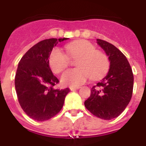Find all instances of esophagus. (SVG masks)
<instances>
[{
    "label": "esophagus",
    "mask_w": 146,
    "mask_h": 146,
    "mask_svg": "<svg viewBox=\"0 0 146 146\" xmlns=\"http://www.w3.org/2000/svg\"><path fill=\"white\" fill-rule=\"evenodd\" d=\"M80 88V86H70V89L71 91H74L76 89H79Z\"/></svg>",
    "instance_id": "obj_1"
}]
</instances>
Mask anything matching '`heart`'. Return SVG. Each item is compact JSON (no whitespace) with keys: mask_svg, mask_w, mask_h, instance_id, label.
<instances>
[{"mask_svg":"<svg viewBox=\"0 0 146 146\" xmlns=\"http://www.w3.org/2000/svg\"><path fill=\"white\" fill-rule=\"evenodd\" d=\"M72 57H79L76 65L78 68L66 71L61 76L64 86H77L84 83L89 77L98 79L106 73L109 66L108 57L104 52L96 50V47L86 40H79L65 46ZM48 63L54 73L63 72L69 65L67 56L58 48H54L49 55Z\"/></svg>","mask_w":146,"mask_h":146,"instance_id":"1","label":"heart"}]
</instances>
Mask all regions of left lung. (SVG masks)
<instances>
[{"mask_svg":"<svg viewBox=\"0 0 146 146\" xmlns=\"http://www.w3.org/2000/svg\"><path fill=\"white\" fill-rule=\"evenodd\" d=\"M110 61L108 74L91 89L85 106L93 115L111 120L120 115L130 102L133 89V74L127 57L111 43L97 39Z\"/></svg>","mask_w":146,"mask_h":146,"instance_id":"1","label":"left lung"}]
</instances>
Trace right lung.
Listing matches in <instances>:
<instances>
[{"label":"right lung","mask_w":146,"mask_h":146,"mask_svg":"<svg viewBox=\"0 0 146 146\" xmlns=\"http://www.w3.org/2000/svg\"><path fill=\"white\" fill-rule=\"evenodd\" d=\"M64 38H48L33 46L20 60L15 76L18 101L24 112L37 121L48 120L62 109L70 89H55L59 80L49 66L53 48Z\"/></svg>","instance_id":"add662e5"}]
</instances>
